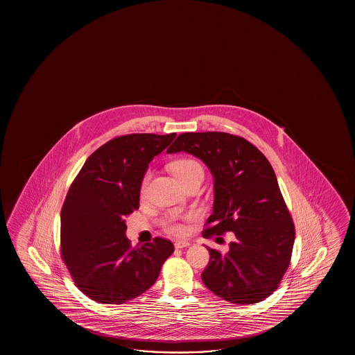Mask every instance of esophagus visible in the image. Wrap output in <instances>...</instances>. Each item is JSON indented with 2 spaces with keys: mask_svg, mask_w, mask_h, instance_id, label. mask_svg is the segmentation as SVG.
Here are the masks:
<instances>
[{
  "mask_svg": "<svg viewBox=\"0 0 355 355\" xmlns=\"http://www.w3.org/2000/svg\"><path fill=\"white\" fill-rule=\"evenodd\" d=\"M189 245H190V242L185 241V240H178V241H175V248H176V249H184V248H188Z\"/></svg>",
  "mask_w": 355,
  "mask_h": 355,
  "instance_id": "1",
  "label": "esophagus"
}]
</instances>
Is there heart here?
<instances>
[{
  "instance_id": "heart-1",
  "label": "heart",
  "mask_w": 355,
  "mask_h": 355,
  "mask_svg": "<svg viewBox=\"0 0 355 355\" xmlns=\"http://www.w3.org/2000/svg\"><path fill=\"white\" fill-rule=\"evenodd\" d=\"M171 170L174 173L176 179L180 181L181 184H184L185 181L190 180L191 178L196 176H204V170L202 165L193 159H180L175 161L174 164L171 165ZM151 178V173L147 171L144 174L142 182H141V196H144L147 184ZM193 219L191 214H188L185 217H178V216H173L164 220V228L166 230L168 234H176V236H181V234L187 232V227L181 222V220H190Z\"/></svg>"
}]
</instances>
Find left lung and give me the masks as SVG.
I'll use <instances>...</instances> for the list:
<instances>
[{"label": "left lung", "instance_id": "left-lung-1", "mask_svg": "<svg viewBox=\"0 0 355 355\" xmlns=\"http://www.w3.org/2000/svg\"><path fill=\"white\" fill-rule=\"evenodd\" d=\"M181 151L202 159L214 178L204 237H236L227 254L208 248L204 286L231 303L264 301L287 272L295 236L270 162L245 138L223 132L182 133L167 153Z\"/></svg>", "mask_w": 355, "mask_h": 355}]
</instances>
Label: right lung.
<instances>
[{
  "label": "right lung",
  "mask_w": 355,
  "mask_h": 355,
  "mask_svg": "<svg viewBox=\"0 0 355 355\" xmlns=\"http://www.w3.org/2000/svg\"><path fill=\"white\" fill-rule=\"evenodd\" d=\"M175 137H116L86 159L68 190L60 211V252L76 286L91 300L119 304L142 295L174 252L173 242L161 237L133 249L125 217L139 207L148 164Z\"/></svg>",
  "instance_id": "add662e5"
}]
</instances>
